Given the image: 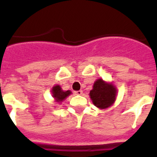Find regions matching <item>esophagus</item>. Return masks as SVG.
I'll use <instances>...</instances> for the list:
<instances>
[{"mask_svg":"<svg viewBox=\"0 0 157 157\" xmlns=\"http://www.w3.org/2000/svg\"><path fill=\"white\" fill-rule=\"evenodd\" d=\"M82 94H83V91H82V90L75 91V94H76V95H81Z\"/></svg>","mask_w":157,"mask_h":157,"instance_id":"34e87169","label":"esophagus"}]
</instances>
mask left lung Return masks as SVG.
Segmentation results:
<instances>
[{
    "mask_svg": "<svg viewBox=\"0 0 157 157\" xmlns=\"http://www.w3.org/2000/svg\"><path fill=\"white\" fill-rule=\"evenodd\" d=\"M117 94V87L112 83L107 82L101 78L94 81L93 89L90 92L92 103L99 109H106L113 105Z\"/></svg>",
    "mask_w": 157,
    "mask_h": 157,
    "instance_id": "obj_1",
    "label": "left lung"
}]
</instances>
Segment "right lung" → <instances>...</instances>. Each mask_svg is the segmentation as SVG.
I'll list each match as a JSON object with an SVG mask.
<instances>
[{"mask_svg":"<svg viewBox=\"0 0 157 157\" xmlns=\"http://www.w3.org/2000/svg\"><path fill=\"white\" fill-rule=\"evenodd\" d=\"M51 94H52V97L54 98V101L56 103H61L63 100H65L70 94H71V90H63V89L61 88V86L59 85H55L52 87V90H51Z\"/></svg>","mask_w":157,"mask_h":157,"instance_id":"add662e5","label":"right lung"}]
</instances>
